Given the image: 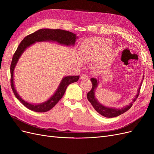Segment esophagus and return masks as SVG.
I'll return each instance as SVG.
<instances>
[{
    "instance_id": "34e87169",
    "label": "esophagus",
    "mask_w": 154,
    "mask_h": 154,
    "mask_svg": "<svg viewBox=\"0 0 154 154\" xmlns=\"http://www.w3.org/2000/svg\"><path fill=\"white\" fill-rule=\"evenodd\" d=\"M88 78V77L87 75H86V74H82V75L80 76L81 80H83V79H85V80H87Z\"/></svg>"
}]
</instances>
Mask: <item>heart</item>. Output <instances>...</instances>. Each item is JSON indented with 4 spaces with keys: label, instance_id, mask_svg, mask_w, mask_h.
<instances>
[{
    "label": "heart",
    "instance_id": "b5f03b06",
    "mask_svg": "<svg viewBox=\"0 0 154 154\" xmlns=\"http://www.w3.org/2000/svg\"><path fill=\"white\" fill-rule=\"evenodd\" d=\"M110 45L109 41L98 38H91L85 40L82 44L80 58L83 61H88L95 59L103 53ZM110 54H105L100 56L96 59V63L98 66H105L110 61Z\"/></svg>",
    "mask_w": 154,
    "mask_h": 154
}]
</instances>
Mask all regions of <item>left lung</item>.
<instances>
[{"label": "left lung", "instance_id": "1", "mask_svg": "<svg viewBox=\"0 0 154 154\" xmlns=\"http://www.w3.org/2000/svg\"><path fill=\"white\" fill-rule=\"evenodd\" d=\"M91 81L92 83V89L87 93V97L88 100L90 101V103H91L92 106L94 107V109L97 112L103 116H104V117H106V118L116 117V116H118L121 114L125 113V112H127L128 109H130L132 107L133 102H132L131 103H130L129 105L123 107V108H122L121 109H115V108H109V107H106L103 105H102L101 104H100L99 103L98 101H97V100L95 97V95H94L95 89L97 86L98 80H97L96 78H92L91 79ZM141 85H140V87H139V89L137 91V94L136 96V97L134 99L133 101H136V100L137 98V97L139 94V91H140Z\"/></svg>", "mask_w": 154, "mask_h": 154}]
</instances>
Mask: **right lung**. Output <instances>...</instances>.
<instances>
[{"mask_svg": "<svg viewBox=\"0 0 154 154\" xmlns=\"http://www.w3.org/2000/svg\"><path fill=\"white\" fill-rule=\"evenodd\" d=\"M76 39V35L68 31L62 29H41L36 31L26 36L22 40L19 45L13 56L12 61L10 66V73H11V87L14 94L17 98L24 105L26 108L31 110L37 112H45L50 110L54 107L56 104L60 101L63 96L65 92L66 91L67 86L72 83L76 82L78 80L79 76H69L63 78L61 83L56 91L54 94L47 101L43 103L38 105H33L23 100L17 92L13 82V71L18 59L20 58L22 53L26 50L27 48L34 44L36 42L43 41H54L57 42L60 44L66 45H71L75 44Z\"/></svg>", "mask_w": 154, "mask_h": 154, "instance_id": "right-lung-1", "label": "right lung"}]
</instances>
